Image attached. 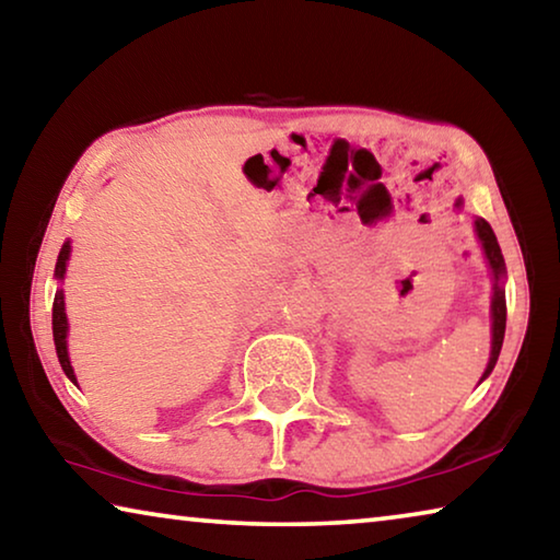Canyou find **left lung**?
I'll use <instances>...</instances> for the list:
<instances>
[{
    "mask_svg": "<svg viewBox=\"0 0 560 560\" xmlns=\"http://www.w3.org/2000/svg\"><path fill=\"white\" fill-rule=\"evenodd\" d=\"M477 234L481 240V246H485V254L489 259V267L494 271V299H491V358L487 365L485 377L494 371L497 358L501 353V343H504V330H506V296H504V287H501V279H504V257H501L499 242L494 236V230L487 220H477Z\"/></svg>",
    "mask_w": 560,
    "mask_h": 560,
    "instance_id": "left-lung-1",
    "label": "left lung"
}]
</instances>
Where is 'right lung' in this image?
I'll use <instances>...</instances> for the list:
<instances>
[{"instance_id": "obj_1", "label": "right lung", "mask_w": 560, "mask_h": 560, "mask_svg": "<svg viewBox=\"0 0 560 560\" xmlns=\"http://www.w3.org/2000/svg\"><path fill=\"white\" fill-rule=\"evenodd\" d=\"M69 252L71 244L66 242L59 252V261H56V279H63L66 271V261H69ZM51 324H54V343H56V355H59V363L63 368V373L71 377L75 383L71 360H69V350H66V330H69V324H66V314H63V291H56L54 296V314H51Z\"/></svg>"}]
</instances>
